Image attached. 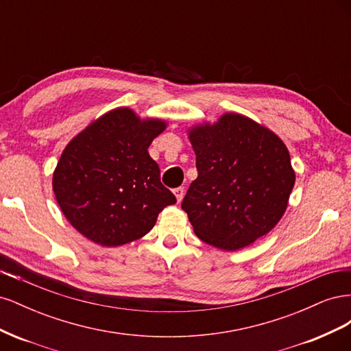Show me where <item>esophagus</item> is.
<instances>
[{"label": "esophagus", "instance_id": "obj_1", "mask_svg": "<svg viewBox=\"0 0 351 351\" xmlns=\"http://www.w3.org/2000/svg\"><path fill=\"white\" fill-rule=\"evenodd\" d=\"M173 192H174L176 197H177V202H182V199L184 196V189L183 187H177V189L173 190Z\"/></svg>", "mask_w": 351, "mask_h": 351}]
</instances>
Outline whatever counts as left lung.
<instances>
[{"instance_id": "8db88e82", "label": "left lung", "mask_w": 351, "mask_h": 351, "mask_svg": "<svg viewBox=\"0 0 351 351\" xmlns=\"http://www.w3.org/2000/svg\"><path fill=\"white\" fill-rule=\"evenodd\" d=\"M189 139L197 178L182 208L195 234L231 252L268 234L284 215L295 182L284 142L237 112L192 127Z\"/></svg>"}]
</instances>
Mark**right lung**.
<instances>
[{"mask_svg":"<svg viewBox=\"0 0 351 351\" xmlns=\"http://www.w3.org/2000/svg\"><path fill=\"white\" fill-rule=\"evenodd\" d=\"M167 123L141 120L127 107L101 115L62 151L52 190L82 236L114 247L143 237L158 214L176 204L147 147Z\"/></svg>","mask_w":351,"mask_h":351,"instance_id":"add662e5","label":"right lung"}]
</instances>
